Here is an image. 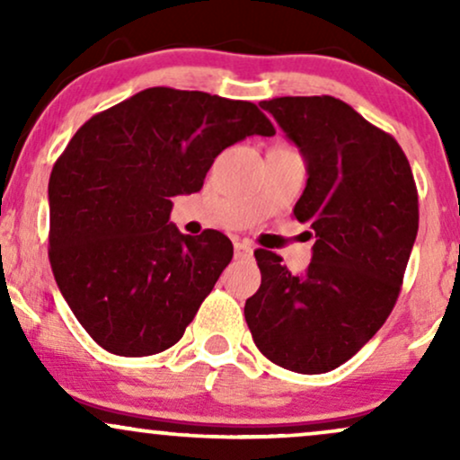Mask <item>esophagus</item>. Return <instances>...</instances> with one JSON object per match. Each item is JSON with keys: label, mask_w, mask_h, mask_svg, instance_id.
Returning a JSON list of instances; mask_svg holds the SVG:
<instances>
[{"label": "esophagus", "mask_w": 460, "mask_h": 460, "mask_svg": "<svg viewBox=\"0 0 460 460\" xmlns=\"http://www.w3.org/2000/svg\"><path fill=\"white\" fill-rule=\"evenodd\" d=\"M251 257H252V246L244 240L235 242V260H251Z\"/></svg>", "instance_id": "1"}]
</instances>
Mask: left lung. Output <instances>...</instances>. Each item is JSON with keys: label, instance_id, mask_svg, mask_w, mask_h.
<instances>
[{"label": "left lung", "instance_id": "left-lung-1", "mask_svg": "<svg viewBox=\"0 0 460 460\" xmlns=\"http://www.w3.org/2000/svg\"><path fill=\"white\" fill-rule=\"evenodd\" d=\"M307 162L294 216L315 234L303 274L257 248L261 285L244 318L261 355L285 369L340 367L392 314L413 248L420 208L404 151L340 99L277 97L260 103Z\"/></svg>", "mask_w": 460, "mask_h": 460}]
</instances>
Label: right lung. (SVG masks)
<instances>
[{
	"label": "right lung",
	"mask_w": 460,
	"mask_h": 460,
	"mask_svg": "<svg viewBox=\"0 0 460 460\" xmlns=\"http://www.w3.org/2000/svg\"><path fill=\"white\" fill-rule=\"evenodd\" d=\"M255 134L274 136L255 103L164 86L77 129L49 177V261L99 346L149 357L181 340L234 244L179 234L171 199L199 192L216 155Z\"/></svg>",
	"instance_id": "obj_1"
}]
</instances>
